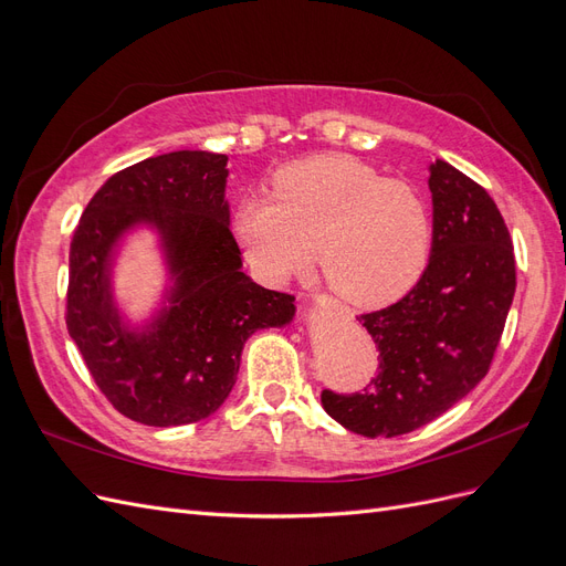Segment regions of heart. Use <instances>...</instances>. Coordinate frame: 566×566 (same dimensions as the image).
Listing matches in <instances>:
<instances>
[{
  "label": "heart",
  "instance_id": "1",
  "mask_svg": "<svg viewBox=\"0 0 566 566\" xmlns=\"http://www.w3.org/2000/svg\"><path fill=\"white\" fill-rule=\"evenodd\" d=\"M276 198L248 196L233 217L254 271L283 283L316 260L335 295L356 306L403 297L430 264L432 205L418 186L325 153L283 167Z\"/></svg>",
  "mask_w": 566,
  "mask_h": 566
}]
</instances>
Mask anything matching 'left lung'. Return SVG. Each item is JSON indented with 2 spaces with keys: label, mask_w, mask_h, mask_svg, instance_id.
Returning a JSON list of instances; mask_svg holds the SVG:
<instances>
[{
  "label": "left lung",
  "mask_w": 566,
  "mask_h": 566,
  "mask_svg": "<svg viewBox=\"0 0 566 566\" xmlns=\"http://www.w3.org/2000/svg\"><path fill=\"white\" fill-rule=\"evenodd\" d=\"M434 243L406 297L358 321L378 347V375L364 391H321L349 432L399 437L437 420L491 368L515 297L512 238L482 186L449 163L430 165Z\"/></svg>",
  "instance_id": "1"
}]
</instances>
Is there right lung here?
<instances>
[{
	"label": "right lung",
	"mask_w": 566,
	"mask_h": 566,
	"mask_svg": "<svg viewBox=\"0 0 566 566\" xmlns=\"http://www.w3.org/2000/svg\"><path fill=\"white\" fill-rule=\"evenodd\" d=\"M229 158L175 150L119 169L98 188L71 243L65 325L96 387L125 418L150 427L191 424L227 401L245 339L295 316V297L256 285L224 198ZM134 223L164 235L176 287L144 334L112 306L116 238Z\"/></svg>",
	"instance_id": "add662e5"
}]
</instances>
